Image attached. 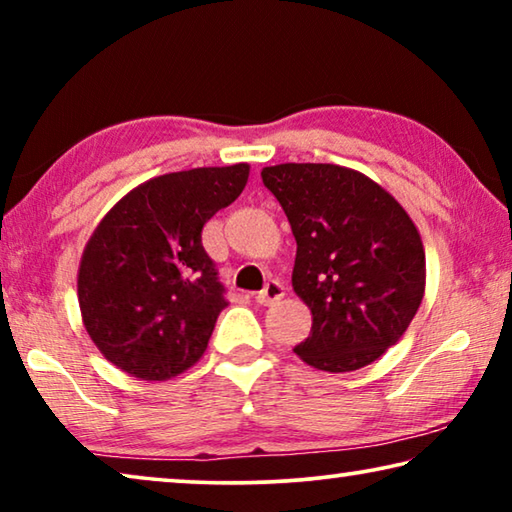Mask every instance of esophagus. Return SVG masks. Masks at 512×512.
<instances>
[{
    "instance_id": "esophagus-1",
    "label": "esophagus",
    "mask_w": 512,
    "mask_h": 512,
    "mask_svg": "<svg viewBox=\"0 0 512 512\" xmlns=\"http://www.w3.org/2000/svg\"><path fill=\"white\" fill-rule=\"evenodd\" d=\"M284 298V284H280L277 280H271L266 284V287L257 293L255 300L259 302V305H275V302H280Z\"/></svg>"
}]
</instances>
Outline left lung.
Listing matches in <instances>:
<instances>
[{
    "mask_svg": "<svg viewBox=\"0 0 512 512\" xmlns=\"http://www.w3.org/2000/svg\"><path fill=\"white\" fill-rule=\"evenodd\" d=\"M296 237L293 291L311 334L293 348L311 368L352 372L402 339L427 284L420 232L375 180L339 164L264 167Z\"/></svg>",
    "mask_w": 512,
    "mask_h": 512,
    "instance_id": "obj_1",
    "label": "left lung"
}]
</instances>
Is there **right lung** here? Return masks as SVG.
Here are the masks:
<instances>
[{
    "label": "right lung",
    "instance_id": "right-lung-1",
    "mask_svg": "<svg viewBox=\"0 0 512 512\" xmlns=\"http://www.w3.org/2000/svg\"><path fill=\"white\" fill-rule=\"evenodd\" d=\"M248 173L246 162L164 173L94 228L76 287L83 325L112 366L167 381L203 357L228 302L201 232L244 192Z\"/></svg>",
    "mask_w": 512,
    "mask_h": 512
}]
</instances>
